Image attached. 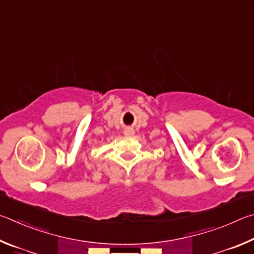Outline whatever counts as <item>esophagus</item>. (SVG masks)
Here are the masks:
<instances>
[{
  "label": "esophagus",
  "mask_w": 254,
  "mask_h": 254,
  "mask_svg": "<svg viewBox=\"0 0 254 254\" xmlns=\"http://www.w3.org/2000/svg\"><path fill=\"white\" fill-rule=\"evenodd\" d=\"M134 132L135 131L132 129H126L124 131V134H125V136H132V135H134Z\"/></svg>",
  "instance_id": "esophagus-1"
}]
</instances>
